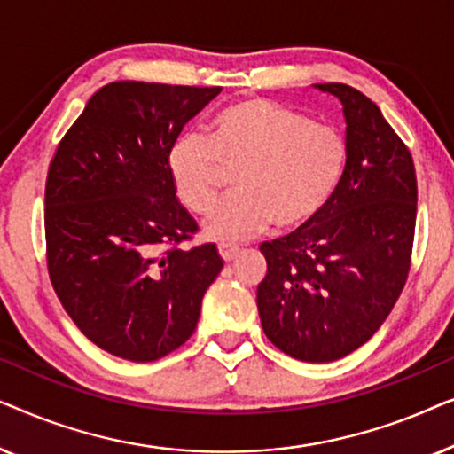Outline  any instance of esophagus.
<instances>
[{
  "mask_svg": "<svg viewBox=\"0 0 454 454\" xmlns=\"http://www.w3.org/2000/svg\"><path fill=\"white\" fill-rule=\"evenodd\" d=\"M219 254H221V258L225 260V262H231V260L238 258V254H239V247H238V246H229V244H223V246H219Z\"/></svg>",
  "mask_w": 454,
  "mask_h": 454,
  "instance_id": "obj_1",
  "label": "esophagus"
}]
</instances>
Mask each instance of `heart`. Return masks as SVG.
Instances as JSON below:
<instances>
[{"label":"heart","mask_w":454,"mask_h":454,"mask_svg":"<svg viewBox=\"0 0 454 454\" xmlns=\"http://www.w3.org/2000/svg\"><path fill=\"white\" fill-rule=\"evenodd\" d=\"M345 163L347 142L337 128L258 97L223 107L208 138L185 129L167 153L177 200L194 215H207L225 171H238V194L204 221L207 238L216 241L254 238L270 223L281 231L306 225L333 198Z\"/></svg>","instance_id":"heart-1"}]
</instances>
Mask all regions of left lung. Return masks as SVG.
<instances>
[{
	"label": "left lung",
	"mask_w": 454,
	"mask_h": 454,
	"mask_svg": "<svg viewBox=\"0 0 454 454\" xmlns=\"http://www.w3.org/2000/svg\"><path fill=\"white\" fill-rule=\"evenodd\" d=\"M343 105L347 163L320 215L264 241L256 303L264 334L301 362L349 356L399 300L411 258L418 184L407 146L362 92L314 84Z\"/></svg>",
	"instance_id": "left-lung-1"
}]
</instances>
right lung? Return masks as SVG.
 <instances>
[{
	"instance_id": "add662e5",
	"label": "right lung",
	"mask_w": 454,
	"mask_h": 454,
	"mask_svg": "<svg viewBox=\"0 0 454 454\" xmlns=\"http://www.w3.org/2000/svg\"><path fill=\"white\" fill-rule=\"evenodd\" d=\"M219 92L111 82L49 165V277L74 325L111 356L145 364L182 347L223 269L215 244L177 247L198 225L167 171L171 142Z\"/></svg>"
}]
</instances>
